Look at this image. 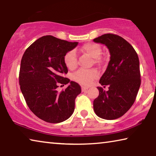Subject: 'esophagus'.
Here are the masks:
<instances>
[{
  "label": "esophagus",
  "mask_w": 156,
  "mask_h": 156,
  "mask_svg": "<svg viewBox=\"0 0 156 156\" xmlns=\"http://www.w3.org/2000/svg\"><path fill=\"white\" fill-rule=\"evenodd\" d=\"M89 89V87H82V91L83 92H85L87 90V89Z\"/></svg>",
  "instance_id": "34e87169"
}]
</instances>
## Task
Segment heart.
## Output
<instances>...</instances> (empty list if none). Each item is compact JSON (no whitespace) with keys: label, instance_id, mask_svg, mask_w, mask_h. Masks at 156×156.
<instances>
[{"label":"heart","instance_id":"obj_1","mask_svg":"<svg viewBox=\"0 0 156 156\" xmlns=\"http://www.w3.org/2000/svg\"><path fill=\"white\" fill-rule=\"evenodd\" d=\"M82 51L85 53L92 58L94 62L100 63L101 62L100 56L101 54V47L96 43H87L82 47ZM64 62L65 65L69 69H73L77 66V56L74 50H71L66 53L64 56ZM98 73L95 69L79 70L73 76V80L84 85H88L92 81L98 78Z\"/></svg>","mask_w":156,"mask_h":156}]
</instances>
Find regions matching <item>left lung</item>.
<instances>
[{
	"label": "left lung",
	"instance_id": "obj_1",
	"mask_svg": "<svg viewBox=\"0 0 156 156\" xmlns=\"http://www.w3.org/2000/svg\"><path fill=\"white\" fill-rule=\"evenodd\" d=\"M105 44L109 50L110 60L97 87L99 96L94 101V109L98 117L114 120L122 116L135 102L141 83L139 58L135 49L121 36L106 34L94 39Z\"/></svg>",
	"mask_w": 156,
	"mask_h": 156
}]
</instances>
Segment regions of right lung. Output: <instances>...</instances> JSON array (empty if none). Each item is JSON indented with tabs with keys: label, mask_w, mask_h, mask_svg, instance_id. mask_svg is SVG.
I'll return each instance as SVG.
<instances>
[{
	"label": "right lung",
	"mask_w": 156,
	"mask_h": 156,
	"mask_svg": "<svg viewBox=\"0 0 156 156\" xmlns=\"http://www.w3.org/2000/svg\"><path fill=\"white\" fill-rule=\"evenodd\" d=\"M78 43L44 36L31 44L21 59L20 90L31 112L47 122H63L74 111L75 99L81 88L64 77L68 72L64 56ZM68 83L70 85L65 90L57 91L60 84Z\"/></svg>",
	"instance_id": "1"
}]
</instances>
